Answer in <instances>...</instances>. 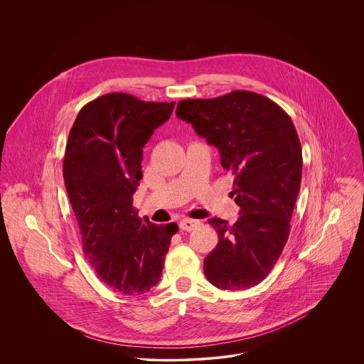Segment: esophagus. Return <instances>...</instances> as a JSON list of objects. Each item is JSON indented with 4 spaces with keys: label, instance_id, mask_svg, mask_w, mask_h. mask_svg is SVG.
I'll return each mask as SVG.
<instances>
[{
    "label": "esophagus",
    "instance_id": "esophagus-1",
    "mask_svg": "<svg viewBox=\"0 0 364 364\" xmlns=\"http://www.w3.org/2000/svg\"><path fill=\"white\" fill-rule=\"evenodd\" d=\"M200 223L198 220H191V218H183L179 221V227L183 231H192L195 227H198Z\"/></svg>",
    "mask_w": 364,
    "mask_h": 364
}]
</instances>
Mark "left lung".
Segmentation results:
<instances>
[{
    "mask_svg": "<svg viewBox=\"0 0 364 364\" xmlns=\"http://www.w3.org/2000/svg\"><path fill=\"white\" fill-rule=\"evenodd\" d=\"M176 116L218 149L234 175L230 193L238 220L210 218L217 247L205 258L208 282L221 290L259 284L279 259L301 185V144L290 116L269 98L232 91L211 100H183Z\"/></svg>",
    "mask_w": 364,
    "mask_h": 364,
    "instance_id": "8db88e82",
    "label": "left lung"
}]
</instances>
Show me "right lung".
Returning a JSON list of instances; mask_svg holds the SVG:
<instances>
[{
	"label": "right lung",
	"mask_w": 364,
	"mask_h": 364,
	"mask_svg": "<svg viewBox=\"0 0 364 364\" xmlns=\"http://www.w3.org/2000/svg\"><path fill=\"white\" fill-rule=\"evenodd\" d=\"M175 102L112 92L85 105L68 136L63 176L82 251L105 284L137 296L159 282L175 223L141 221L133 195L143 178V147Z\"/></svg>",
	"instance_id": "1"
}]
</instances>
